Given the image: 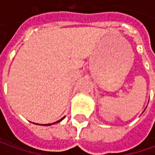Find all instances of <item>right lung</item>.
Segmentation results:
<instances>
[{"label":"right lung","instance_id":"obj_1","mask_svg":"<svg viewBox=\"0 0 155 155\" xmlns=\"http://www.w3.org/2000/svg\"><path fill=\"white\" fill-rule=\"evenodd\" d=\"M64 117H63L62 119H60V120H59V121H58V122H54V123H57V122H60V121H62V120H63V119H64ZM45 125H47V126H49V125H51V124H45Z\"/></svg>","mask_w":155,"mask_h":155}]
</instances>
